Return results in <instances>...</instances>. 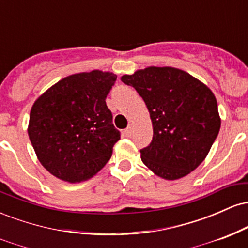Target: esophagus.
Here are the masks:
<instances>
[{
  "mask_svg": "<svg viewBox=\"0 0 248 248\" xmlns=\"http://www.w3.org/2000/svg\"><path fill=\"white\" fill-rule=\"evenodd\" d=\"M124 135L126 136H130L133 134V126L132 124H128V127L124 129Z\"/></svg>",
  "mask_w": 248,
  "mask_h": 248,
  "instance_id": "esophagus-1",
  "label": "esophagus"
}]
</instances>
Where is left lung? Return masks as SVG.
<instances>
[{"mask_svg": "<svg viewBox=\"0 0 248 248\" xmlns=\"http://www.w3.org/2000/svg\"><path fill=\"white\" fill-rule=\"evenodd\" d=\"M146 102L153 140L140 150L141 160L158 177L173 181L202 163L220 129L212 91L176 67L149 66L121 77Z\"/></svg>", "mask_w": 248, "mask_h": 248, "instance_id": "8db88e82", "label": "left lung"}]
</instances>
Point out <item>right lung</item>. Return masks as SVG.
<instances>
[{"mask_svg":"<svg viewBox=\"0 0 248 248\" xmlns=\"http://www.w3.org/2000/svg\"><path fill=\"white\" fill-rule=\"evenodd\" d=\"M116 75L93 70L65 77L31 107L28 134L42 166L69 183L86 181L109 161L120 132L106 96Z\"/></svg>","mask_w":248,"mask_h":248,"instance_id":"add662e5","label":"right lung"}]
</instances>
